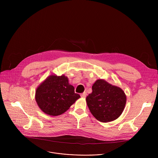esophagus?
<instances>
[{"instance_id":"34e87169","label":"esophagus","mask_w":158,"mask_h":158,"mask_svg":"<svg viewBox=\"0 0 158 158\" xmlns=\"http://www.w3.org/2000/svg\"><path fill=\"white\" fill-rule=\"evenodd\" d=\"M86 95H87V94H86V93H82L81 94V98H85V97H86Z\"/></svg>"}]
</instances>
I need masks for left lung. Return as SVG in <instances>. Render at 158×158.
Segmentation results:
<instances>
[{
    "label": "left lung",
    "instance_id": "left-lung-1",
    "mask_svg": "<svg viewBox=\"0 0 158 158\" xmlns=\"http://www.w3.org/2000/svg\"><path fill=\"white\" fill-rule=\"evenodd\" d=\"M92 89V93L86 98V102L93 116L103 123L118 119L126 103V96L123 89L104 79H98Z\"/></svg>",
    "mask_w": 158,
    "mask_h": 158
}]
</instances>
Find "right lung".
<instances>
[{
	"instance_id": "obj_1",
	"label": "right lung",
	"mask_w": 158,
	"mask_h": 158,
	"mask_svg": "<svg viewBox=\"0 0 158 158\" xmlns=\"http://www.w3.org/2000/svg\"><path fill=\"white\" fill-rule=\"evenodd\" d=\"M80 97L64 75L48 77L37 87L35 96L39 108L50 116L64 113Z\"/></svg>"
}]
</instances>
